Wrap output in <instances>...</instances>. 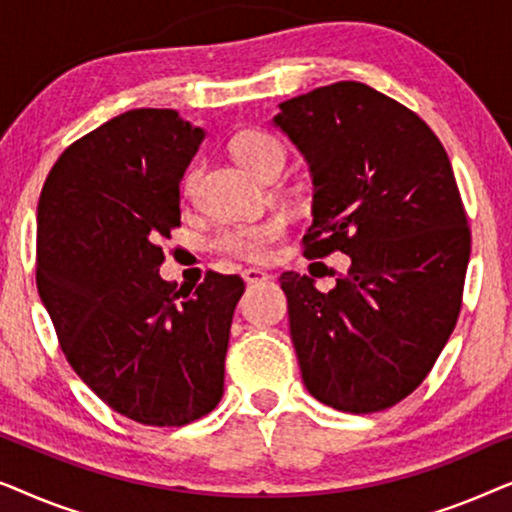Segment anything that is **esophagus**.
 Here are the masks:
<instances>
[{
  "label": "esophagus",
  "instance_id": "34e87169",
  "mask_svg": "<svg viewBox=\"0 0 512 512\" xmlns=\"http://www.w3.org/2000/svg\"><path fill=\"white\" fill-rule=\"evenodd\" d=\"M242 279L247 284H261V282H268L270 275L261 268H247V270H242Z\"/></svg>",
  "mask_w": 512,
  "mask_h": 512
}]
</instances>
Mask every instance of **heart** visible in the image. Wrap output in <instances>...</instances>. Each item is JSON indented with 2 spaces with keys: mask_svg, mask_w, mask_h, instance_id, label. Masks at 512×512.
Returning a JSON list of instances; mask_svg holds the SVG:
<instances>
[{
  "mask_svg": "<svg viewBox=\"0 0 512 512\" xmlns=\"http://www.w3.org/2000/svg\"><path fill=\"white\" fill-rule=\"evenodd\" d=\"M230 151L237 158V163L247 167L251 174L258 179H277L286 165V149L275 135L265 130H242L237 132L230 142ZM200 170L191 167L184 177V195H191L195 184H198ZM284 233V219L272 216V219L256 221V223H237L216 233L214 244L216 249L226 251V254L249 258H263L265 251L279 235Z\"/></svg>",
  "mask_w": 512,
  "mask_h": 512,
  "instance_id": "b5f03b06",
  "label": "heart"
}]
</instances>
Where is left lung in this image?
<instances>
[{
    "instance_id": "1",
    "label": "left lung",
    "mask_w": 512,
    "mask_h": 512,
    "mask_svg": "<svg viewBox=\"0 0 512 512\" xmlns=\"http://www.w3.org/2000/svg\"><path fill=\"white\" fill-rule=\"evenodd\" d=\"M275 125L312 174L305 256H349L328 293L279 277L310 394L368 415L412 394L457 324L471 230L450 158L415 111L338 81L279 104Z\"/></svg>"
}]
</instances>
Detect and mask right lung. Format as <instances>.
Instances as JSON below:
<instances>
[{"label": "right lung", "mask_w": 512, "mask_h": 512, "mask_svg": "<svg viewBox=\"0 0 512 512\" xmlns=\"http://www.w3.org/2000/svg\"><path fill=\"white\" fill-rule=\"evenodd\" d=\"M202 139L174 109L125 111L67 146L41 188V303L74 373L139 424L184 426L223 396L244 282L209 270L174 293L158 275Z\"/></svg>", "instance_id": "right-lung-1"}]
</instances>
